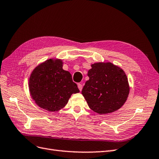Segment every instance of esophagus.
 <instances>
[{"mask_svg": "<svg viewBox=\"0 0 159 159\" xmlns=\"http://www.w3.org/2000/svg\"><path fill=\"white\" fill-rule=\"evenodd\" d=\"M78 88L80 90V91H81V90H82V89H83V85L81 84H78Z\"/></svg>", "mask_w": 159, "mask_h": 159, "instance_id": "esophagus-1", "label": "esophagus"}]
</instances>
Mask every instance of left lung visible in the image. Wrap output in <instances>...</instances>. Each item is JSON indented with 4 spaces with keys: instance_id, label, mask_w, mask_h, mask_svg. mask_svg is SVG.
I'll list each match as a JSON object with an SVG mask.
<instances>
[{
    "instance_id": "1",
    "label": "left lung",
    "mask_w": 159,
    "mask_h": 159,
    "mask_svg": "<svg viewBox=\"0 0 159 159\" xmlns=\"http://www.w3.org/2000/svg\"><path fill=\"white\" fill-rule=\"evenodd\" d=\"M82 94L89 107L99 115L119 110L127 100L130 86L125 71L111 62L92 64Z\"/></svg>"
}]
</instances>
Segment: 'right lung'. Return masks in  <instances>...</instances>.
Instances as JSON below:
<instances>
[{
  "mask_svg": "<svg viewBox=\"0 0 159 159\" xmlns=\"http://www.w3.org/2000/svg\"><path fill=\"white\" fill-rule=\"evenodd\" d=\"M60 58H49L32 71L29 80L30 94L35 103L48 112L65 107L72 94L80 92L69 71L62 69Z\"/></svg>",
  "mask_w": 159,
  "mask_h": 159,
  "instance_id": "right-lung-1",
  "label": "right lung"
}]
</instances>
